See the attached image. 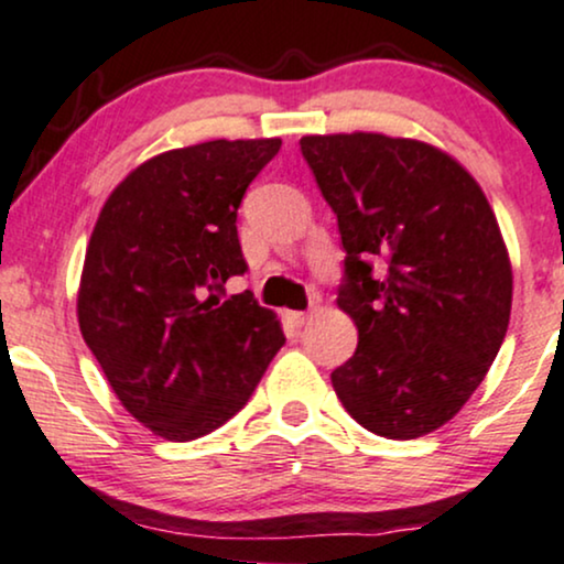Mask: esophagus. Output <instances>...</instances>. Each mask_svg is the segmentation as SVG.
Returning <instances> with one entry per match:
<instances>
[{"mask_svg": "<svg viewBox=\"0 0 564 564\" xmlns=\"http://www.w3.org/2000/svg\"><path fill=\"white\" fill-rule=\"evenodd\" d=\"M311 316H314V311H293V314H290V319H293L295 327H303V324L311 322Z\"/></svg>", "mask_w": 564, "mask_h": 564, "instance_id": "obj_1", "label": "esophagus"}]
</instances>
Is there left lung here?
<instances>
[{
  "label": "left lung",
  "mask_w": 564,
  "mask_h": 564,
  "mask_svg": "<svg viewBox=\"0 0 564 564\" xmlns=\"http://www.w3.org/2000/svg\"><path fill=\"white\" fill-rule=\"evenodd\" d=\"M301 152L337 216V306L359 329L333 372L337 399L382 438L433 433L478 390L509 327L512 263L491 205L420 139L311 134Z\"/></svg>",
  "instance_id": "8db88e82"
}]
</instances>
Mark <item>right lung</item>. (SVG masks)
<instances>
[{
  "instance_id": "1",
  "label": "right lung",
  "mask_w": 564,
  "mask_h": 564,
  "mask_svg": "<svg viewBox=\"0 0 564 564\" xmlns=\"http://www.w3.org/2000/svg\"><path fill=\"white\" fill-rule=\"evenodd\" d=\"M282 139H214L161 152L110 192L86 248L78 327L123 409L165 441L214 433L282 348L237 240L245 189Z\"/></svg>"
}]
</instances>
